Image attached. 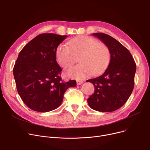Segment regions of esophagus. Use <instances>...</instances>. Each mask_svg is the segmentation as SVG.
<instances>
[{"instance_id":"1","label":"esophagus","mask_w":150,"mask_h":150,"mask_svg":"<svg viewBox=\"0 0 150 150\" xmlns=\"http://www.w3.org/2000/svg\"><path fill=\"white\" fill-rule=\"evenodd\" d=\"M83 83V81H80V80H78V81H76V84H77V85H81V84H82Z\"/></svg>"}]
</instances>
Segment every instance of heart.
<instances>
[{"mask_svg": "<svg viewBox=\"0 0 150 150\" xmlns=\"http://www.w3.org/2000/svg\"><path fill=\"white\" fill-rule=\"evenodd\" d=\"M56 57L60 66L65 69L72 66L79 57L80 64L70 68L67 74L81 80L91 74L97 75L108 67L111 60V51L107 45L89 36L70 39L66 44H59Z\"/></svg>", "mask_w": 150, "mask_h": 150, "instance_id": "b5f03b06", "label": "heart"}]
</instances>
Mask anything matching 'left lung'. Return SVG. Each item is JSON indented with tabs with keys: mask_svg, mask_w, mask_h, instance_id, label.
Instances as JSON below:
<instances>
[{
	"mask_svg": "<svg viewBox=\"0 0 150 150\" xmlns=\"http://www.w3.org/2000/svg\"><path fill=\"white\" fill-rule=\"evenodd\" d=\"M92 35L108 46L111 61L103 74L88 80L95 88V92L88 99V103L97 111H114L127 102L132 92L136 62L129 51L114 38L103 33Z\"/></svg>",
	"mask_w": 150,
	"mask_h": 150,
	"instance_id": "obj_1",
	"label": "left lung"
}]
</instances>
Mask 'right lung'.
Here are the masks:
<instances>
[{"mask_svg":"<svg viewBox=\"0 0 150 150\" xmlns=\"http://www.w3.org/2000/svg\"><path fill=\"white\" fill-rule=\"evenodd\" d=\"M67 38L42 33L30 41L20 52L13 68L19 95L29 108L46 112L58 108L66 90L76 85L75 80L64 83L56 59L58 46Z\"/></svg>","mask_w":150,"mask_h":150,"instance_id":"add662e5","label":"right lung"}]
</instances>
